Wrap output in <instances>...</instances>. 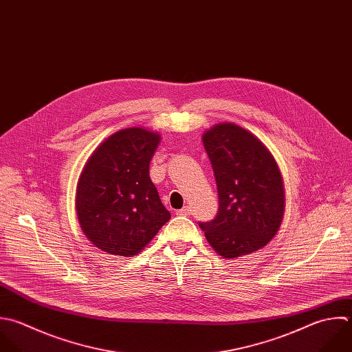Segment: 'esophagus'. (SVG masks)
<instances>
[{"label":"esophagus","mask_w":352,"mask_h":352,"mask_svg":"<svg viewBox=\"0 0 352 352\" xmlns=\"http://www.w3.org/2000/svg\"><path fill=\"white\" fill-rule=\"evenodd\" d=\"M177 215H181V217H188V215H190V208H189L188 206H185V207H182L181 210H178V211H177Z\"/></svg>","instance_id":"esophagus-1"}]
</instances>
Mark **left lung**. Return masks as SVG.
Listing matches in <instances>:
<instances>
[{"label": "left lung", "instance_id": "8db88e82", "mask_svg": "<svg viewBox=\"0 0 352 352\" xmlns=\"http://www.w3.org/2000/svg\"><path fill=\"white\" fill-rule=\"evenodd\" d=\"M218 189L215 219L200 222L207 241L222 256L239 258L270 243L281 226L285 193L270 151L236 123H218L203 134Z\"/></svg>", "mask_w": 352, "mask_h": 352}]
</instances>
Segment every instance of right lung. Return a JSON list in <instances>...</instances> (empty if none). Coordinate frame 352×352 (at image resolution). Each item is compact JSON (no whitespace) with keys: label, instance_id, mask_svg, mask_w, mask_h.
Here are the masks:
<instances>
[{"label":"right lung","instance_id":"right-lung-1","mask_svg":"<svg viewBox=\"0 0 352 352\" xmlns=\"http://www.w3.org/2000/svg\"><path fill=\"white\" fill-rule=\"evenodd\" d=\"M160 134L129 127L109 135L89 157L76 186V215L98 250L134 256L171 218L149 178Z\"/></svg>","mask_w":352,"mask_h":352}]
</instances>
